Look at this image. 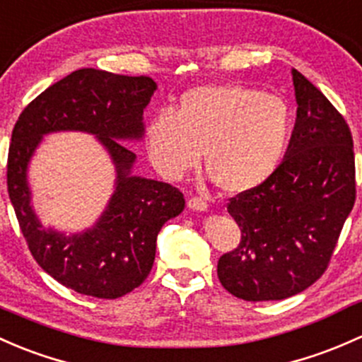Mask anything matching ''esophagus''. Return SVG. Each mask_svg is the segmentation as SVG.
<instances>
[{
	"instance_id": "34e87169",
	"label": "esophagus",
	"mask_w": 362,
	"mask_h": 362,
	"mask_svg": "<svg viewBox=\"0 0 362 362\" xmlns=\"http://www.w3.org/2000/svg\"><path fill=\"white\" fill-rule=\"evenodd\" d=\"M187 206L194 211H208V203L204 199H201V197H191L187 201Z\"/></svg>"
}]
</instances>
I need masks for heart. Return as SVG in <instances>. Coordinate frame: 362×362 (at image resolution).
<instances>
[{"mask_svg":"<svg viewBox=\"0 0 362 362\" xmlns=\"http://www.w3.org/2000/svg\"><path fill=\"white\" fill-rule=\"evenodd\" d=\"M293 111L276 95L223 83L185 91L175 114L161 111L146 128L152 165L168 178H182L201 161L227 194L264 185L286 156Z\"/></svg>","mask_w":362,"mask_h":362,"instance_id":"obj_1","label":"heart"}]
</instances>
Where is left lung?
I'll list each match as a JSON object with an SVG mask.
<instances>
[{
    "label": "left lung",
    "instance_id": "8db88e82",
    "mask_svg": "<svg viewBox=\"0 0 362 362\" xmlns=\"http://www.w3.org/2000/svg\"><path fill=\"white\" fill-rule=\"evenodd\" d=\"M291 76L298 107L286 156L264 185L227 206L241 241L220 257L216 272L246 302L283 300L314 284L356 201L349 124L305 76Z\"/></svg>",
    "mask_w": 362,
    "mask_h": 362
}]
</instances>
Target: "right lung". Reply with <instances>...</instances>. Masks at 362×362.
Segmentation results:
<instances>
[{"instance_id": "obj_1", "label": "right lung", "mask_w": 362, "mask_h": 362, "mask_svg": "<svg viewBox=\"0 0 362 362\" xmlns=\"http://www.w3.org/2000/svg\"><path fill=\"white\" fill-rule=\"evenodd\" d=\"M156 88L147 76L79 69L37 95L15 123L6 184L18 226L37 265L81 295L119 298L140 286L154 264L159 230L185 208L177 187L132 173L136 156L123 144L142 140L144 109ZM57 131L93 134L117 171L106 210L74 235L45 228L30 204L28 163L42 136Z\"/></svg>"}]
</instances>
